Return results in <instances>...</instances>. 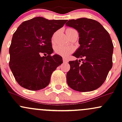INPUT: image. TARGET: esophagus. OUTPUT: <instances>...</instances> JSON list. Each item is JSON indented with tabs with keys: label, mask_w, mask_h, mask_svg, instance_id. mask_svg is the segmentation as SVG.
Segmentation results:
<instances>
[{
	"label": "esophagus",
	"mask_w": 122,
	"mask_h": 122,
	"mask_svg": "<svg viewBox=\"0 0 122 122\" xmlns=\"http://www.w3.org/2000/svg\"><path fill=\"white\" fill-rule=\"evenodd\" d=\"M62 60H63V62H64V63H68V60H67L66 58H63Z\"/></svg>",
	"instance_id": "esophagus-1"
}]
</instances>
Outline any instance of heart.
<instances>
[{
  "instance_id": "obj_1",
  "label": "heart",
  "mask_w": 122,
  "mask_h": 122,
  "mask_svg": "<svg viewBox=\"0 0 122 122\" xmlns=\"http://www.w3.org/2000/svg\"><path fill=\"white\" fill-rule=\"evenodd\" d=\"M73 50V48L71 45H58L55 47V51L57 54L62 56H66L71 54Z\"/></svg>"
}]
</instances>
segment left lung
Listing matches in <instances>:
<instances>
[{
    "mask_svg": "<svg viewBox=\"0 0 122 122\" xmlns=\"http://www.w3.org/2000/svg\"><path fill=\"white\" fill-rule=\"evenodd\" d=\"M66 25L79 32L80 46L73 56L82 58V61H69L67 83L77 91H94L104 83L112 67L114 45L110 34L99 22L92 19H71Z\"/></svg>",
    "mask_w": 122,
    "mask_h": 122,
    "instance_id": "obj_1",
    "label": "left lung"
}]
</instances>
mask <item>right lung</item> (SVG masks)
<instances>
[{"label":"right lung","instance_id":"obj_1","mask_svg":"<svg viewBox=\"0 0 122 122\" xmlns=\"http://www.w3.org/2000/svg\"><path fill=\"white\" fill-rule=\"evenodd\" d=\"M66 21L34 18L23 22L14 33L9 49V66L21 86L38 91L49 85L53 71L62 63L60 56H51V39ZM42 54L47 56L42 57Z\"/></svg>","mask_w":122,"mask_h":122}]
</instances>
